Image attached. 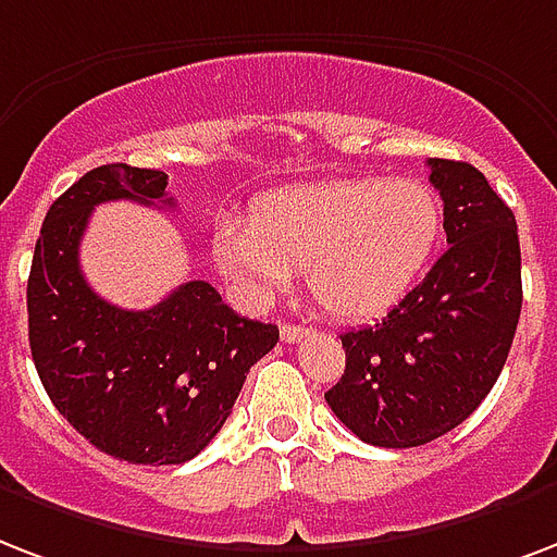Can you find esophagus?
I'll return each instance as SVG.
<instances>
[{"label":"esophagus","instance_id":"esophagus-1","mask_svg":"<svg viewBox=\"0 0 557 557\" xmlns=\"http://www.w3.org/2000/svg\"><path fill=\"white\" fill-rule=\"evenodd\" d=\"M280 335H283V342H288V345H295V342H304L309 335L307 326L300 324H286L283 330H280Z\"/></svg>","mask_w":557,"mask_h":557}]
</instances>
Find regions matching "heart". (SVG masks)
Masks as SVG:
<instances>
[{"label":"heart","instance_id":"heart-1","mask_svg":"<svg viewBox=\"0 0 557 557\" xmlns=\"http://www.w3.org/2000/svg\"><path fill=\"white\" fill-rule=\"evenodd\" d=\"M441 231V198L418 177H342L262 195L248 222L219 224L212 260L250 297H269L304 271L326 315L364 321L414 286Z\"/></svg>","mask_w":557,"mask_h":557}]
</instances>
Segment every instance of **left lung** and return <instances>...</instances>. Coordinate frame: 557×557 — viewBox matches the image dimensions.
<instances>
[{"instance_id": "left-lung-1", "label": "left lung", "mask_w": 557, "mask_h": 557, "mask_svg": "<svg viewBox=\"0 0 557 557\" xmlns=\"http://www.w3.org/2000/svg\"><path fill=\"white\" fill-rule=\"evenodd\" d=\"M430 169L449 248L380 324L342 335L345 373L324 394L373 447H420L470 418L503 371L523 307L515 212L476 165L432 157Z\"/></svg>"}]
</instances>
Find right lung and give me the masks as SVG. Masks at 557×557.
I'll return each mask as SVG.
<instances>
[{"mask_svg": "<svg viewBox=\"0 0 557 557\" xmlns=\"http://www.w3.org/2000/svg\"><path fill=\"white\" fill-rule=\"evenodd\" d=\"M160 169L110 163L46 212L28 274V345L54 409L92 447L131 465H184L233 411L280 330L239 318L189 280L151 309H119L81 274L78 245L104 201L172 207Z\"/></svg>", "mask_w": 557, "mask_h": 557, "instance_id": "right-lung-1", "label": "right lung"}]
</instances>
